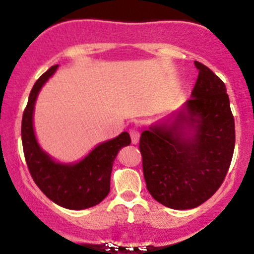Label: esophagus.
Wrapping results in <instances>:
<instances>
[{
  "mask_svg": "<svg viewBox=\"0 0 254 254\" xmlns=\"http://www.w3.org/2000/svg\"><path fill=\"white\" fill-rule=\"evenodd\" d=\"M130 137L133 144H137L139 141V130L137 127H131L130 129Z\"/></svg>",
  "mask_w": 254,
  "mask_h": 254,
  "instance_id": "esophagus-1",
  "label": "esophagus"
}]
</instances>
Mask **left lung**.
Instances as JSON below:
<instances>
[{
	"label": "left lung",
	"mask_w": 254,
	"mask_h": 254,
	"mask_svg": "<svg viewBox=\"0 0 254 254\" xmlns=\"http://www.w3.org/2000/svg\"><path fill=\"white\" fill-rule=\"evenodd\" d=\"M191 99L178 112L142 132L144 180L154 199L176 210L208 200L226 178L235 147V124L226 86L194 61Z\"/></svg>",
	"instance_id": "left-lung-1"
}]
</instances>
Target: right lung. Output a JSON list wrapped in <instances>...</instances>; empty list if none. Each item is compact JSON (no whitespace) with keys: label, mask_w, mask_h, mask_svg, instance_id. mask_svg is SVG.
Wrapping results in <instances>:
<instances>
[{"label":"right lung","mask_w":254,"mask_h":254,"mask_svg":"<svg viewBox=\"0 0 254 254\" xmlns=\"http://www.w3.org/2000/svg\"><path fill=\"white\" fill-rule=\"evenodd\" d=\"M57 68L58 64L44 72L31 90L22 115V147L31 176L43 193L63 208L82 210L97 205L109 194L113 161L118 151L131 143V138L129 132L124 131L116 138L98 144L75 164H61L45 153L34 133V105L42 87Z\"/></svg>","instance_id":"1"}]
</instances>
